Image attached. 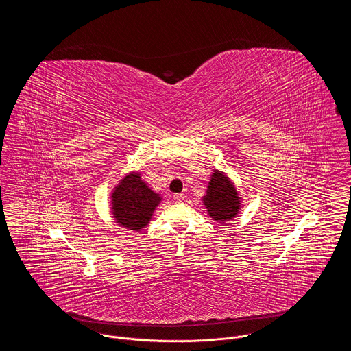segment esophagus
I'll list each match as a JSON object with an SVG mask.
<instances>
[{"label":"esophagus","instance_id":"1","mask_svg":"<svg viewBox=\"0 0 351 351\" xmlns=\"http://www.w3.org/2000/svg\"><path fill=\"white\" fill-rule=\"evenodd\" d=\"M173 200L176 201V202H182V201L184 200L183 193H176V195H173Z\"/></svg>","mask_w":351,"mask_h":351}]
</instances>
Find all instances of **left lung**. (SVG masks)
I'll return each instance as SVG.
<instances>
[{
	"label": "left lung",
	"instance_id": "left-lung-1",
	"mask_svg": "<svg viewBox=\"0 0 351 351\" xmlns=\"http://www.w3.org/2000/svg\"><path fill=\"white\" fill-rule=\"evenodd\" d=\"M208 215L219 223L230 221L239 213L241 197L232 180L221 171L215 169L202 197Z\"/></svg>",
	"mask_w": 351,
	"mask_h": 351
}]
</instances>
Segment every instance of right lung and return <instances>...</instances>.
<instances>
[{
  "instance_id": "add662e5",
  "label": "right lung",
  "mask_w": 351,
  "mask_h": 351,
  "mask_svg": "<svg viewBox=\"0 0 351 351\" xmlns=\"http://www.w3.org/2000/svg\"><path fill=\"white\" fill-rule=\"evenodd\" d=\"M160 201L162 197L141 179V173L130 172L112 192V215L122 228L139 232L150 223Z\"/></svg>"
}]
</instances>
